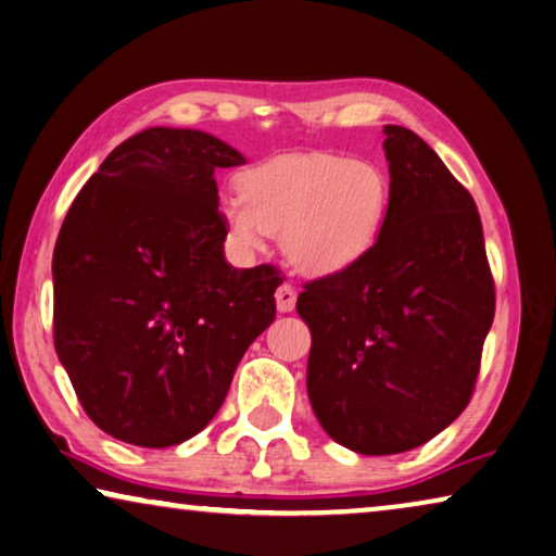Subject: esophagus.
<instances>
[{
    "mask_svg": "<svg viewBox=\"0 0 556 556\" xmlns=\"http://www.w3.org/2000/svg\"><path fill=\"white\" fill-rule=\"evenodd\" d=\"M275 299H277V309H279L281 314L292 312V309H294V304H296V292H294V287H292V285H281V287L277 289Z\"/></svg>",
    "mask_w": 556,
    "mask_h": 556,
    "instance_id": "1",
    "label": "esophagus"
}]
</instances>
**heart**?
<instances>
[{"mask_svg":"<svg viewBox=\"0 0 556 556\" xmlns=\"http://www.w3.org/2000/svg\"><path fill=\"white\" fill-rule=\"evenodd\" d=\"M237 192L217 207L237 250H264L269 235H279L287 262L309 277L354 269L376 250L389 223L391 180L366 157L269 155L237 175Z\"/></svg>","mask_w":556,"mask_h":556,"instance_id":"heart-1","label":"heart"}]
</instances>
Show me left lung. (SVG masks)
<instances>
[{"label":"left lung","mask_w":556,"mask_h":556,"mask_svg":"<svg viewBox=\"0 0 556 556\" xmlns=\"http://www.w3.org/2000/svg\"><path fill=\"white\" fill-rule=\"evenodd\" d=\"M389 223L368 257L296 299L316 420L361 455L413 451L470 403L495 316L475 200L426 140L386 126Z\"/></svg>","instance_id":"obj_1"}]
</instances>
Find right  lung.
Masks as SVG:
<instances>
[{
    "label": "right lung",
    "mask_w": 556,
    "mask_h": 556,
    "mask_svg": "<svg viewBox=\"0 0 556 556\" xmlns=\"http://www.w3.org/2000/svg\"><path fill=\"white\" fill-rule=\"evenodd\" d=\"M247 163L195 128L123 140L68 207L54 247V346L86 416L140 447L198 435L275 321L277 269H232L217 167Z\"/></svg>",
    "instance_id": "add662e5"
}]
</instances>
